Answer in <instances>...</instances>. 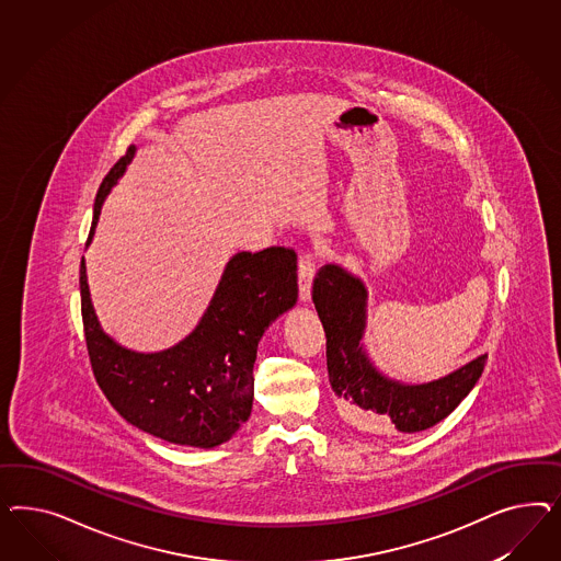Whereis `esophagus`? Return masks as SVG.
<instances>
[{"mask_svg":"<svg viewBox=\"0 0 561 561\" xmlns=\"http://www.w3.org/2000/svg\"><path fill=\"white\" fill-rule=\"evenodd\" d=\"M314 279V256L302 255L298 261V286H300V300L308 302Z\"/></svg>","mask_w":561,"mask_h":561,"instance_id":"1","label":"esophagus"}]
</instances>
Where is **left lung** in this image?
I'll return each mask as SVG.
<instances>
[{
  "instance_id": "1",
  "label": "left lung",
  "mask_w": 561,
  "mask_h": 561,
  "mask_svg": "<svg viewBox=\"0 0 561 561\" xmlns=\"http://www.w3.org/2000/svg\"><path fill=\"white\" fill-rule=\"evenodd\" d=\"M312 302L327 335V370L341 413L364 430L422 432L442 422L473 391L488 356L438 380L409 385L374 366L364 347L368 289L341 265L324 263L312 284Z\"/></svg>"
}]
</instances>
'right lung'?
<instances>
[{
	"instance_id": "1",
	"label": "right lung",
	"mask_w": 561,
	"mask_h": 561,
	"mask_svg": "<svg viewBox=\"0 0 561 561\" xmlns=\"http://www.w3.org/2000/svg\"><path fill=\"white\" fill-rule=\"evenodd\" d=\"M134 153L136 146L104 176L85 247L92 242L106 195ZM296 267V253L286 247L237 253L226 263L211 302L187 337L169 350L144 354L102 331L82 256L85 345L108 403L129 424L172 444L214 448L230 440L253 409L259 341L298 300Z\"/></svg>"
}]
</instances>
